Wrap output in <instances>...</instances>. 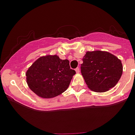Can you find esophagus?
Wrapping results in <instances>:
<instances>
[{"mask_svg": "<svg viewBox=\"0 0 135 135\" xmlns=\"http://www.w3.org/2000/svg\"><path fill=\"white\" fill-rule=\"evenodd\" d=\"M75 71H76V73H79V71H80V69H79V67H77V69H75Z\"/></svg>", "mask_w": 135, "mask_h": 135, "instance_id": "34e87169", "label": "esophagus"}]
</instances>
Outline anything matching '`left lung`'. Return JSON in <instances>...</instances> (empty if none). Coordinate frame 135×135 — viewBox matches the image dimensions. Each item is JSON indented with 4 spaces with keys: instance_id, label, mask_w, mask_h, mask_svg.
<instances>
[{
    "instance_id": "8db88e82",
    "label": "left lung",
    "mask_w": 135,
    "mask_h": 135,
    "mask_svg": "<svg viewBox=\"0 0 135 135\" xmlns=\"http://www.w3.org/2000/svg\"><path fill=\"white\" fill-rule=\"evenodd\" d=\"M122 71L121 60L108 51H87L81 64L88 87L96 92H105L114 87Z\"/></svg>"
}]
</instances>
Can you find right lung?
I'll return each instance as SVG.
<instances>
[{"mask_svg":"<svg viewBox=\"0 0 135 135\" xmlns=\"http://www.w3.org/2000/svg\"><path fill=\"white\" fill-rule=\"evenodd\" d=\"M75 71L70 68L68 60L58 56L40 57L26 71V82L37 96L51 98L66 91Z\"/></svg>","mask_w":135,"mask_h":135,"instance_id":"right-lung-1","label":"right lung"}]
</instances>
